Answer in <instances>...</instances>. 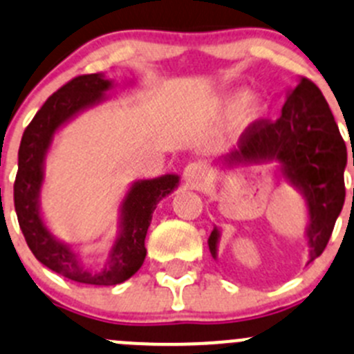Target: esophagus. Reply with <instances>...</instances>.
I'll return each instance as SVG.
<instances>
[{
	"mask_svg": "<svg viewBox=\"0 0 354 354\" xmlns=\"http://www.w3.org/2000/svg\"><path fill=\"white\" fill-rule=\"evenodd\" d=\"M207 176V167L202 162H190L183 171V178L187 183H190L192 187H198L202 185V181Z\"/></svg>",
	"mask_w": 354,
	"mask_h": 354,
	"instance_id": "obj_1",
	"label": "esophagus"
}]
</instances>
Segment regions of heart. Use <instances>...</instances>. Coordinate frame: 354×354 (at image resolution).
I'll return each mask as SVG.
<instances>
[{
    "mask_svg": "<svg viewBox=\"0 0 354 354\" xmlns=\"http://www.w3.org/2000/svg\"><path fill=\"white\" fill-rule=\"evenodd\" d=\"M212 112L219 119H232L235 131H245L259 124L270 112L268 98L249 90H232L218 97L212 104Z\"/></svg>",
    "mask_w": 354,
    "mask_h": 354,
    "instance_id": "heart-1",
    "label": "heart"
}]
</instances>
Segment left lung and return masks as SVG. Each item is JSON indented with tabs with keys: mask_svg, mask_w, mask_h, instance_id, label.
Here are the masks:
<instances>
[{
	"mask_svg": "<svg viewBox=\"0 0 354 354\" xmlns=\"http://www.w3.org/2000/svg\"><path fill=\"white\" fill-rule=\"evenodd\" d=\"M348 153L327 100L306 77L287 93L282 114L275 122L261 121L239 140V149L218 162L226 169L277 164L280 176L306 202L304 230L308 263L327 247L335 219L344 205V169ZM218 226L209 235V250L218 259Z\"/></svg>",
	"mask_w": 354,
	"mask_h": 354,
	"instance_id": "left-lung-1",
	"label": "left lung"
}]
</instances>
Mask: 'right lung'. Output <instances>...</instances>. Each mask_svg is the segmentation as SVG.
Masks as SVG:
<instances>
[{"label":"right lung","mask_w":354,"mask_h":354,"mask_svg":"<svg viewBox=\"0 0 354 354\" xmlns=\"http://www.w3.org/2000/svg\"><path fill=\"white\" fill-rule=\"evenodd\" d=\"M114 81L104 74L74 77L51 95L24 131L19 149V171L13 185L17 218L36 259L68 280L88 286H115L131 279L145 261V236L159 201L180 185L178 174L133 181L119 205V232L100 270L86 266L81 254L57 239L41 214L44 160L55 135L81 112L107 100Z\"/></svg>","instance_id":"1"}]
</instances>
